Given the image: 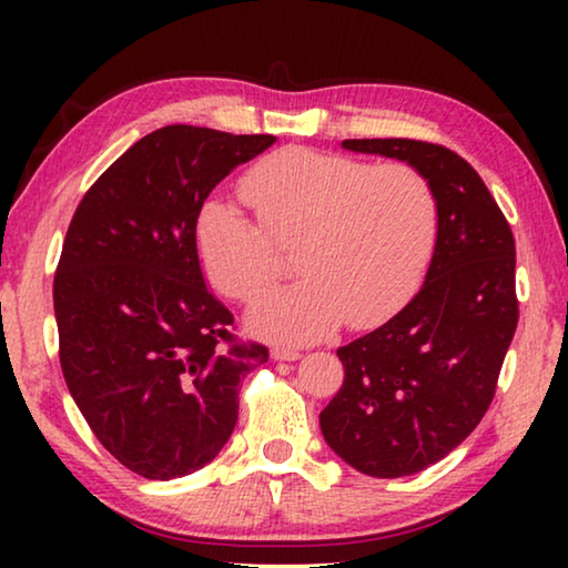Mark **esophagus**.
<instances>
[{"label": "esophagus", "instance_id": "34e87169", "mask_svg": "<svg viewBox=\"0 0 568 568\" xmlns=\"http://www.w3.org/2000/svg\"><path fill=\"white\" fill-rule=\"evenodd\" d=\"M273 358L275 361H297L301 358V351H295V348H273Z\"/></svg>", "mask_w": 568, "mask_h": 568}]
</instances>
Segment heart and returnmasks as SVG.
<instances>
[{"mask_svg": "<svg viewBox=\"0 0 568 568\" xmlns=\"http://www.w3.org/2000/svg\"><path fill=\"white\" fill-rule=\"evenodd\" d=\"M253 220L213 203L197 223L200 265L220 293L250 303L295 247L305 277L263 295L250 328L311 343L338 328H373L416 293L438 233L434 185L408 162L365 165L311 148H283L240 180Z\"/></svg>", "mask_w": 568, "mask_h": 568, "instance_id": "1", "label": "heart"}]
</instances>
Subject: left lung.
<instances>
[{
    "label": "left lung",
    "mask_w": 568,
    "mask_h": 568,
    "mask_svg": "<svg viewBox=\"0 0 568 568\" xmlns=\"http://www.w3.org/2000/svg\"><path fill=\"white\" fill-rule=\"evenodd\" d=\"M418 168L438 200L426 283L381 328L338 348L345 378L321 430L345 464L400 478L446 458L488 410L516 333V245L501 207L454 150L420 140H343Z\"/></svg>",
    "instance_id": "8db88e82"
}]
</instances>
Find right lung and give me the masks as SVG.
Segmentation results:
<instances>
[{
	"label": "right lung",
	"mask_w": 568,
	"mask_h": 568,
	"mask_svg": "<svg viewBox=\"0 0 568 568\" xmlns=\"http://www.w3.org/2000/svg\"><path fill=\"white\" fill-rule=\"evenodd\" d=\"M273 134L168 124L84 192L54 275L60 365L92 434L134 474L210 464L237 423V390L267 361L240 343L205 287L197 217L220 180Z\"/></svg>",
	"instance_id": "obj_1"
}]
</instances>
